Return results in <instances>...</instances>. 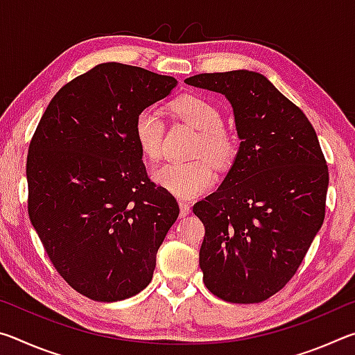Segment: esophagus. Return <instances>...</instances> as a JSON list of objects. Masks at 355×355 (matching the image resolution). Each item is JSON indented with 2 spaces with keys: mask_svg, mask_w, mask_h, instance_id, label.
Here are the masks:
<instances>
[{
  "mask_svg": "<svg viewBox=\"0 0 355 355\" xmlns=\"http://www.w3.org/2000/svg\"><path fill=\"white\" fill-rule=\"evenodd\" d=\"M191 213V205L188 202H184V200H180V216H182V218H184V216H188Z\"/></svg>",
  "mask_w": 355,
  "mask_h": 355,
  "instance_id": "1",
  "label": "esophagus"
}]
</instances>
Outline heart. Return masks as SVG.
Segmentation results:
<instances>
[{"instance_id": "1", "label": "heart", "mask_w": 355, "mask_h": 355, "mask_svg": "<svg viewBox=\"0 0 355 355\" xmlns=\"http://www.w3.org/2000/svg\"><path fill=\"white\" fill-rule=\"evenodd\" d=\"M171 111L183 122L200 131L197 155H207L216 164H225L235 153V139L222 127L219 107L199 95H182L171 103ZM135 141L142 156L158 161L163 152L164 120L158 111L146 107L137 112L133 125ZM153 180L161 188L182 199L200 196L211 188L216 173L208 159L192 163H169L153 171Z\"/></svg>"}]
</instances>
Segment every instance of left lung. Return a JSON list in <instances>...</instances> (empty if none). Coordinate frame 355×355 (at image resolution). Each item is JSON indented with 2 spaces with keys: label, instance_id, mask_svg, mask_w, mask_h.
I'll list each match as a JSON object with an SVG mask.
<instances>
[{
  "label": "left lung",
  "instance_id": "8db88e82",
  "mask_svg": "<svg viewBox=\"0 0 355 355\" xmlns=\"http://www.w3.org/2000/svg\"><path fill=\"white\" fill-rule=\"evenodd\" d=\"M184 83L225 95L241 139L219 189L192 207L205 225L203 282L227 302H263L296 274L324 222L329 169L320 141L261 73H200Z\"/></svg>",
  "mask_w": 355,
  "mask_h": 355
}]
</instances>
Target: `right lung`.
Here are the masks:
<instances>
[{
    "mask_svg": "<svg viewBox=\"0 0 355 355\" xmlns=\"http://www.w3.org/2000/svg\"><path fill=\"white\" fill-rule=\"evenodd\" d=\"M175 86L146 69L98 64L59 89L29 144V219L56 271L92 300L141 293L178 218L133 135L137 112Z\"/></svg>",
    "mask_w": 355,
    "mask_h": 355,
    "instance_id": "add662e5",
    "label": "right lung"
}]
</instances>
